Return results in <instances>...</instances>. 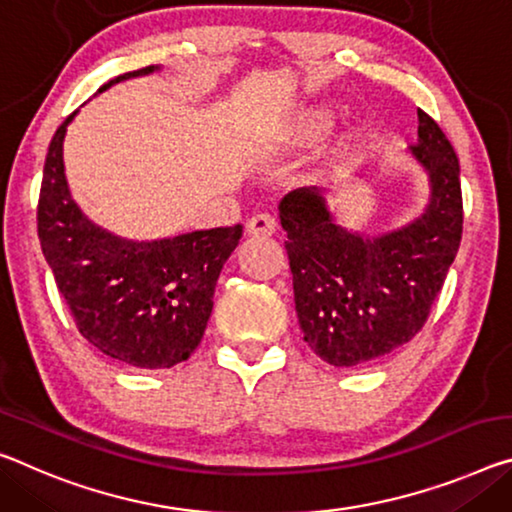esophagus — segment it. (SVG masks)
I'll list each match as a JSON object with an SVG mask.
<instances>
[{
  "label": "esophagus",
  "mask_w": 512,
  "mask_h": 512,
  "mask_svg": "<svg viewBox=\"0 0 512 512\" xmlns=\"http://www.w3.org/2000/svg\"><path fill=\"white\" fill-rule=\"evenodd\" d=\"M246 230L248 234H253V237H273L275 230H278V221L271 214H255L250 221L246 223Z\"/></svg>",
  "instance_id": "1"
}]
</instances>
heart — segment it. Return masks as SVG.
Returning <instances> with one entry per match:
<instances>
[{
    "instance_id": "b5f03b06",
    "label": "heart",
    "mask_w": 512,
    "mask_h": 512,
    "mask_svg": "<svg viewBox=\"0 0 512 512\" xmlns=\"http://www.w3.org/2000/svg\"><path fill=\"white\" fill-rule=\"evenodd\" d=\"M328 125V116H316L314 120H312V127L314 129H323Z\"/></svg>"
}]
</instances>
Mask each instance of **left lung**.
<instances>
[{
    "instance_id": "obj_1",
    "label": "left lung",
    "mask_w": 512,
    "mask_h": 512,
    "mask_svg": "<svg viewBox=\"0 0 512 512\" xmlns=\"http://www.w3.org/2000/svg\"><path fill=\"white\" fill-rule=\"evenodd\" d=\"M410 152L426 168L431 202L410 225L360 237L337 225L314 189L287 193L280 223L305 342L332 367L362 369L408 344L431 314L462 239L460 166L424 111Z\"/></svg>"
}]
</instances>
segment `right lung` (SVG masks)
I'll return each mask as SVG.
<instances>
[{
	"instance_id": "add662e5",
	"label": "right lung",
	"mask_w": 512,
	"mask_h": 512,
	"mask_svg": "<svg viewBox=\"0 0 512 512\" xmlns=\"http://www.w3.org/2000/svg\"><path fill=\"white\" fill-rule=\"evenodd\" d=\"M152 70L127 72L100 91ZM75 113L56 129L47 150L36 214L40 248L86 342L125 367H175L189 360L205 335L216 280L243 227L161 241L104 232L79 212L63 173V139Z\"/></svg>"
}]
</instances>
